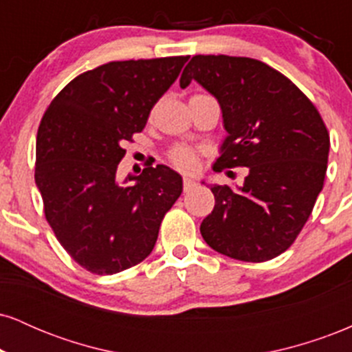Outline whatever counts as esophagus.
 Instances as JSON below:
<instances>
[{
	"mask_svg": "<svg viewBox=\"0 0 352 352\" xmlns=\"http://www.w3.org/2000/svg\"><path fill=\"white\" fill-rule=\"evenodd\" d=\"M195 187H197V182L188 179V177H185V179H184V190H185V192H190V190L195 188Z\"/></svg>",
	"mask_w": 352,
	"mask_h": 352,
	"instance_id": "1",
	"label": "esophagus"
}]
</instances>
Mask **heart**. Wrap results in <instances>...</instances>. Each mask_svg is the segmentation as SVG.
Returning a JSON list of instances; mask_svg holds the SVG:
<instances>
[{"instance_id": "obj_1", "label": "heart", "mask_w": 352, "mask_h": 352, "mask_svg": "<svg viewBox=\"0 0 352 352\" xmlns=\"http://www.w3.org/2000/svg\"><path fill=\"white\" fill-rule=\"evenodd\" d=\"M168 159L179 170L193 172L199 168V155H197V152L188 147H184V145L172 148L170 153H168Z\"/></svg>"}]
</instances>
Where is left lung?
I'll return each instance as SVG.
<instances>
[{"label":"left lung","mask_w":352,"mask_h":352,"mask_svg":"<svg viewBox=\"0 0 352 352\" xmlns=\"http://www.w3.org/2000/svg\"><path fill=\"white\" fill-rule=\"evenodd\" d=\"M193 79L217 98L228 132L215 167H248L241 187L213 185L201 236L225 256L272 260L293 245L322 190L328 129L300 89L261 60L193 56L180 87Z\"/></svg>","instance_id":"obj_1"}]
</instances>
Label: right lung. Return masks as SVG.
I'll return each mask as SVG.
<instances>
[{
  "mask_svg": "<svg viewBox=\"0 0 352 352\" xmlns=\"http://www.w3.org/2000/svg\"><path fill=\"white\" fill-rule=\"evenodd\" d=\"M188 56L112 60L72 79L44 112L34 180L63 248L96 274H114L151 254L182 177L165 165L117 182L125 142L142 132Z\"/></svg>",
  "mask_w": 352,
  "mask_h": 352,
  "instance_id": "1",
  "label": "right lung"
}]
</instances>
